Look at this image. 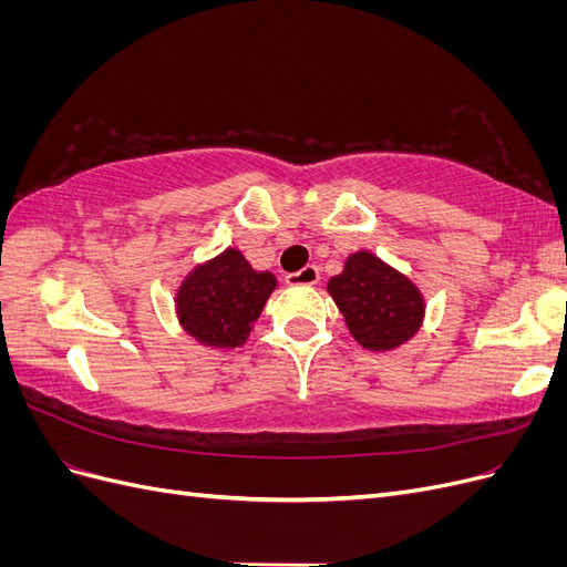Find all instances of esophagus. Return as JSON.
Listing matches in <instances>:
<instances>
[{
  "mask_svg": "<svg viewBox=\"0 0 567 567\" xmlns=\"http://www.w3.org/2000/svg\"><path fill=\"white\" fill-rule=\"evenodd\" d=\"M317 281H319V267L317 265H307L300 271L286 274L288 286H315Z\"/></svg>",
  "mask_w": 567,
  "mask_h": 567,
  "instance_id": "1",
  "label": "esophagus"
}]
</instances>
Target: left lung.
I'll return each instance as SVG.
<instances>
[{
    "label": "left lung",
    "mask_w": 567,
    "mask_h": 567,
    "mask_svg": "<svg viewBox=\"0 0 567 567\" xmlns=\"http://www.w3.org/2000/svg\"><path fill=\"white\" fill-rule=\"evenodd\" d=\"M326 288L352 338L373 352L404 346L419 333L425 317L419 286L371 250L352 252Z\"/></svg>",
    "instance_id": "obj_1"
}]
</instances>
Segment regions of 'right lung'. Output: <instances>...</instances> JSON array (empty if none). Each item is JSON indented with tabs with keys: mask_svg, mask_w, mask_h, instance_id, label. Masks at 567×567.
I'll return each mask as SVG.
<instances>
[{
	"mask_svg": "<svg viewBox=\"0 0 567 567\" xmlns=\"http://www.w3.org/2000/svg\"><path fill=\"white\" fill-rule=\"evenodd\" d=\"M274 288L277 277L271 271L252 269L241 250L227 248L196 265L179 284V326L205 348L236 350L248 340Z\"/></svg>",
	"mask_w": 567,
	"mask_h": 567,
	"instance_id": "add662e5",
	"label": "right lung"
}]
</instances>
